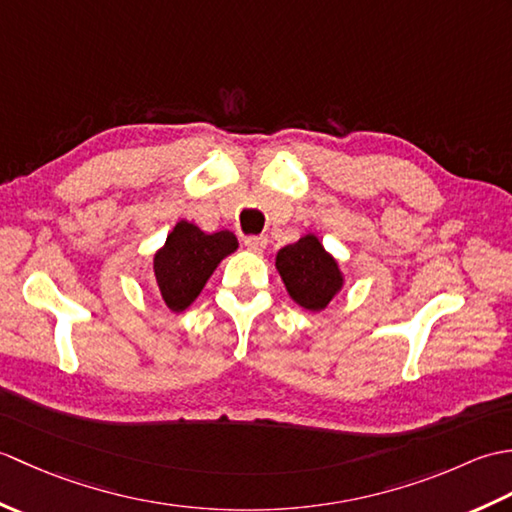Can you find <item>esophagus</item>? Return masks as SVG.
<instances>
[{"instance_id": "1", "label": "esophagus", "mask_w": 512, "mask_h": 512, "mask_svg": "<svg viewBox=\"0 0 512 512\" xmlns=\"http://www.w3.org/2000/svg\"><path fill=\"white\" fill-rule=\"evenodd\" d=\"M244 246L250 250V253H264L268 246V239L264 235H248L244 239Z\"/></svg>"}]
</instances>
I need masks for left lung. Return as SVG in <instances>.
<instances>
[{"mask_svg":"<svg viewBox=\"0 0 512 512\" xmlns=\"http://www.w3.org/2000/svg\"><path fill=\"white\" fill-rule=\"evenodd\" d=\"M279 270L290 299L310 312H321L343 288V273L336 259L314 235L284 246L277 253Z\"/></svg>","mask_w":512,"mask_h":512,"instance_id":"1","label":"left lung"}]
</instances>
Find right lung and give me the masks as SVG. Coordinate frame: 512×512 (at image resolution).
<instances>
[{"mask_svg":"<svg viewBox=\"0 0 512 512\" xmlns=\"http://www.w3.org/2000/svg\"><path fill=\"white\" fill-rule=\"evenodd\" d=\"M237 250L231 231L204 233L198 226L180 220L167 235V242L154 255V279L158 297L173 312L187 310L198 299L217 264Z\"/></svg>","mask_w":512,"mask_h":512,"instance_id":"obj_1","label":"right lung"}]
</instances>
